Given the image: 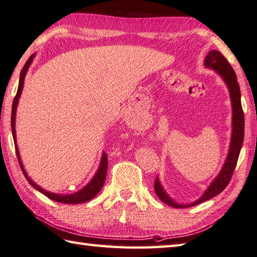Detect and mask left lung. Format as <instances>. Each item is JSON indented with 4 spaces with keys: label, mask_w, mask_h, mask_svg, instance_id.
<instances>
[{
    "label": "left lung",
    "mask_w": 257,
    "mask_h": 257,
    "mask_svg": "<svg viewBox=\"0 0 257 257\" xmlns=\"http://www.w3.org/2000/svg\"><path fill=\"white\" fill-rule=\"evenodd\" d=\"M204 66L209 69L219 74L223 82L229 90L230 101H231V108H232V130H231V138H230V145L229 151H228V155L223 164L221 171L216 176L211 184L208 186V189L204 191V193L200 197L198 200H195L192 203L188 204H181L175 202L166 191L163 188L158 176L155 180V192L157 197L162 200L163 202L166 203L167 206L174 207V208H189L199 204L201 202L207 201V200L216 197L217 194L222 192L226 189V186L229 183L231 179V175L234 173L235 167L238 161V156L240 153V149L242 146V141H244V112H242L241 108V101H240V90L239 84L237 82V76L234 72V69L230 66V64L227 62V59L219 53L217 50H211L204 58Z\"/></svg>",
    "instance_id": "8db88e82"
}]
</instances>
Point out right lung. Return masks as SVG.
<instances>
[{
    "label": "right lung",
    "mask_w": 257,
    "mask_h": 257,
    "mask_svg": "<svg viewBox=\"0 0 257 257\" xmlns=\"http://www.w3.org/2000/svg\"><path fill=\"white\" fill-rule=\"evenodd\" d=\"M35 56H36V54L31 55L29 59L27 60V63L25 64V66H23V68H22L21 74H20V80H19L18 92H17V95L15 97V100H13V104H12L11 128H12V136H13V141H15V146H16V152H17L19 164H20V167H21V170L23 172V174H25L26 179H27L28 182H29L30 185L34 186V188L37 191H39L40 193H43L44 195H46V197L49 198L50 200H54V201H56V202H62V203H67V204H76V203H83V202L90 201L91 199L94 198L95 195L100 192V190L102 189V186H103V184H104L105 176H106V170H108V157H106L105 153H102V157H101L99 169H97L94 176L92 177V180L88 182V183L85 186H84L82 190L77 191V192L72 193V194H57V193L48 192V191L44 190L43 188H41V186H39L38 184H36L35 182L32 181L29 176H28L25 167H23L20 154H19L18 145H17L16 115H17V106H18V103H19V99H20L21 92H22V88H23V84H25L26 74L28 72V69H29L32 60H34V58H35Z\"/></svg>",
    "instance_id": "right-lung-1"
}]
</instances>
